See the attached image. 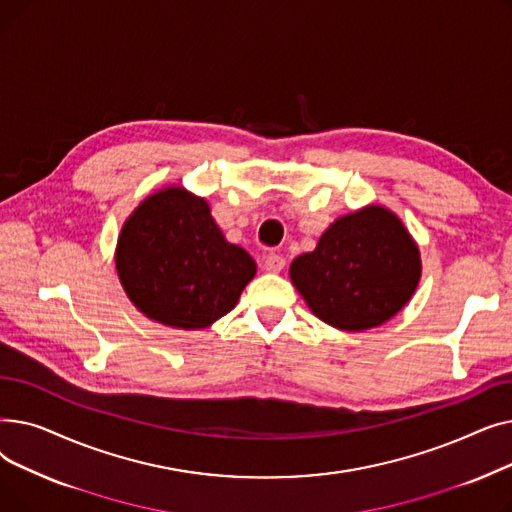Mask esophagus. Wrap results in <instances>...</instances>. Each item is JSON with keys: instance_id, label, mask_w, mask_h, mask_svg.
<instances>
[{"instance_id": "34e87169", "label": "esophagus", "mask_w": 512, "mask_h": 512, "mask_svg": "<svg viewBox=\"0 0 512 512\" xmlns=\"http://www.w3.org/2000/svg\"><path fill=\"white\" fill-rule=\"evenodd\" d=\"M284 265H286V259H284L282 255H278V253H265V255H263V267H265V272L278 274V272L284 270Z\"/></svg>"}]
</instances>
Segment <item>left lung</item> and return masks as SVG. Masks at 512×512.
<instances>
[{
    "mask_svg": "<svg viewBox=\"0 0 512 512\" xmlns=\"http://www.w3.org/2000/svg\"><path fill=\"white\" fill-rule=\"evenodd\" d=\"M419 276V249L411 234L378 205L336 220L313 253L290 265V278L309 309L346 332L375 328L396 315L409 303Z\"/></svg>",
    "mask_w": 512,
    "mask_h": 512,
    "instance_id": "8db88e82",
    "label": "left lung"
}]
</instances>
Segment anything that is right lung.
Returning <instances> with one entry per match:
<instances>
[{
	"label": "right lung",
	"instance_id": "1",
	"mask_svg": "<svg viewBox=\"0 0 512 512\" xmlns=\"http://www.w3.org/2000/svg\"><path fill=\"white\" fill-rule=\"evenodd\" d=\"M116 267L134 305L184 330L207 328L232 311L255 276L253 257L226 242L209 205L182 188L151 195L130 215Z\"/></svg>",
	"mask_w": 512,
	"mask_h": 512
}]
</instances>
